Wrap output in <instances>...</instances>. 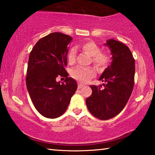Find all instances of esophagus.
I'll use <instances>...</instances> for the list:
<instances>
[{"instance_id": "34e87169", "label": "esophagus", "mask_w": 155, "mask_h": 155, "mask_svg": "<svg viewBox=\"0 0 155 155\" xmlns=\"http://www.w3.org/2000/svg\"><path fill=\"white\" fill-rule=\"evenodd\" d=\"M83 87V85H82V84H80V83L78 84V89H81V87Z\"/></svg>"}]
</instances>
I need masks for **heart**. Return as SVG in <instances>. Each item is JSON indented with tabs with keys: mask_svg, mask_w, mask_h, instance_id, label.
<instances>
[{
	"mask_svg": "<svg viewBox=\"0 0 155 155\" xmlns=\"http://www.w3.org/2000/svg\"><path fill=\"white\" fill-rule=\"evenodd\" d=\"M83 51L92 57V61L96 66L102 69L108 64L110 61V56L105 52H101V49L94 41H88L82 44ZM76 50L72 48L68 54V64L72 65L76 61ZM72 77L81 83H86L90 80L94 75L95 72L91 68H83L81 66L75 67L70 72Z\"/></svg>",
	"mask_w": 155,
	"mask_h": 155,
	"instance_id": "b5f03b06",
	"label": "heart"
}]
</instances>
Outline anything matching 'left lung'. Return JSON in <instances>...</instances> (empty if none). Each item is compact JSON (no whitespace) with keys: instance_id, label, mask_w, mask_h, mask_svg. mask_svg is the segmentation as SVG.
<instances>
[{"instance_id":"obj_1","label":"left lung","mask_w":155,"mask_h":155,"mask_svg":"<svg viewBox=\"0 0 155 155\" xmlns=\"http://www.w3.org/2000/svg\"><path fill=\"white\" fill-rule=\"evenodd\" d=\"M104 45L109 47L112 61L99 78L104 87L90 86L92 94L86 99V104L94 116L104 120L119 114L127 104L134 86L135 66L125 44L109 39Z\"/></svg>"}]
</instances>
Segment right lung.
Listing matches in <instances>:
<instances>
[{"instance_id": "obj_1", "label": "right lung", "mask_w": 155, "mask_h": 155, "mask_svg": "<svg viewBox=\"0 0 155 155\" xmlns=\"http://www.w3.org/2000/svg\"><path fill=\"white\" fill-rule=\"evenodd\" d=\"M72 40L65 34L52 33L40 39L29 54L27 87L37 111L47 118L64 114L78 87L65 69ZM59 75L66 77L61 84L56 80Z\"/></svg>"}]
</instances>
